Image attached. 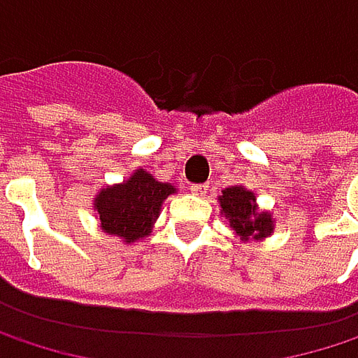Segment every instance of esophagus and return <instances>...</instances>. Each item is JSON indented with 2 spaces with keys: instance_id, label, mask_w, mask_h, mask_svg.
I'll return each mask as SVG.
<instances>
[{
  "instance_id": "34e87169",
  "label": "esophagus",
  "mask_w": 358,
  "mask_h": 358,
  "mask_svg": "<svg viewBox=\"0 0 358 358\" xmlns=\"http://www.w3.org/2000/svg\"><path fill=\"white\" fill-rule=\"evenodd\" d=\"M207 190H209L207 184H192V186H190V192H192L194 196H205Z\"/></svg>"
}]
</instances>
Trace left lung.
Here are the masks:
<instances>
[{
  "label": "left lung",
  "mask_w": 358,
  "mask_h": 358,
  "mask_svg": "<svg viewBox=\"0 0 358 358\" xmlns=\"http://www.w3.org/2000/svg\"><path fill=\"white\" fill-rule=\"evenodd\" d=\"M220 201V215L226 217L228 226L234 230L241 243H261L273 234L275 217L271 211L259 209L255 192L236 184L224 188L217 196Z\"/></svg>",
  "instance_id": "8db88e82"
}]
</instances>
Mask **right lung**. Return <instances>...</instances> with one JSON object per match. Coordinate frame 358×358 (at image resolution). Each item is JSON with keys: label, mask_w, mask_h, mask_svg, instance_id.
Segmentation results:
<instances>
[{"label": "right lung", "mask_w": 358, "mask_h": 358, "mask_svg": "<svg viewBox=\"0 0 358 358\" xmlns=\"http://www.w3.org/2000/svg\"><path fill=\"white\" fill-rule=\"evenodd\" d=\"M178 192L172 182H159L151 172L136 168L124 182L101 188L93 199L101 232L132 245L151 234L164 201Z\"/></svg>", "instance_id": "add662e5"}]
</instances>
